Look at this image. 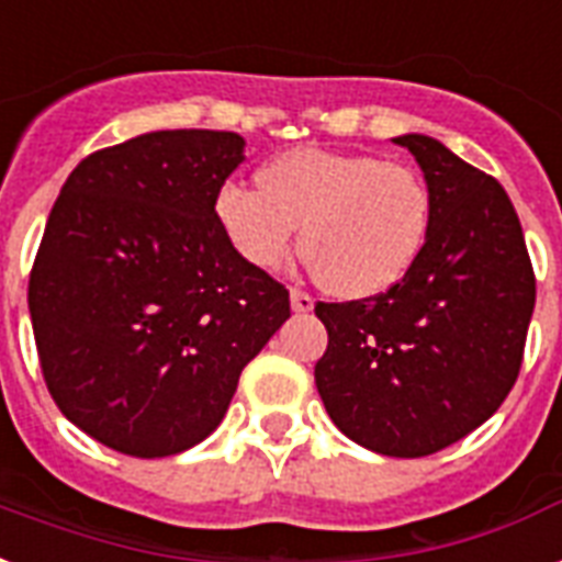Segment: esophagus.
<instances>
[{
	"label": "esophagus",
	"instance_id": "34e87169",
	"mask_svg": "<svg viewBox=\"0 0 562 562\" xmlns=\"http://www.w3.org/2000/svg\"><path fill=\"white\" fill-rule=\"evenodd\" d=\"M290 304H293L295 313H311L313 311V299L304 290H290Z\"/></svg>",
	"mask_w": 562,
	"mask_h": 562
}]
</instances>
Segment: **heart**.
<instances>
[{
    "label": "heart",
    "instance_id": "b5f03b06",
    "mask_svg": "<svg viewBox=\"0 0 562 562\" xmlns=\"http://www.w3.org/2000/svg\"><path fill=\"white\" fill-rule=\"evenodd\" d=\"M260 190L225 181L213 195L216 225L246 263L278 272L295 249L328 293L369 299L419 260L434 202L404 164L358 151L295 149L260 169Z\"/></svg>",
    "mask_w": 562,
    "mask_h": 562
}]
</instances>
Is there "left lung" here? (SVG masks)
I'll list each match as a JSON object with an SVG mask.
<instances>
[{"label":"left lung","instance_id":"1","mask_svg":"<svg viewBox=\"0 0 562 562\" xmlns=\"http://www.w3.org/2000/svg\"><path fill=\"white\" fill-rule=\"evenodd\" d=\"M395 143L425 172L428 243L386 293L316 304L328 349L313 375L346 437L386 458H425L502 407L519 378L537 281L493 176L425 134Z\"/></svg>","mask_w":562,"mask_h":562}]
</instances>
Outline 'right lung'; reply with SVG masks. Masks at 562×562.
I'll use <instances>...</instances> for the list:
<instances>
[{
  "mask_svg": "<svg viewBox=\"0 0 562 562\" xmlns=\"http://www.w3.org/2000/svg\"><path fill=\"white\" fill-rule=\"evenodd\" d=\"M234 132H151L87 155L29 278L52 398L132 458L211 437L240 372L290 319V293L232 249L213 195L243 164Z\"/></svg>",
  "mask_w": 562,
  "mask_h": 562,
  "instance_id": "add662e5",
  "label": "right lung"
}]
</instances>
